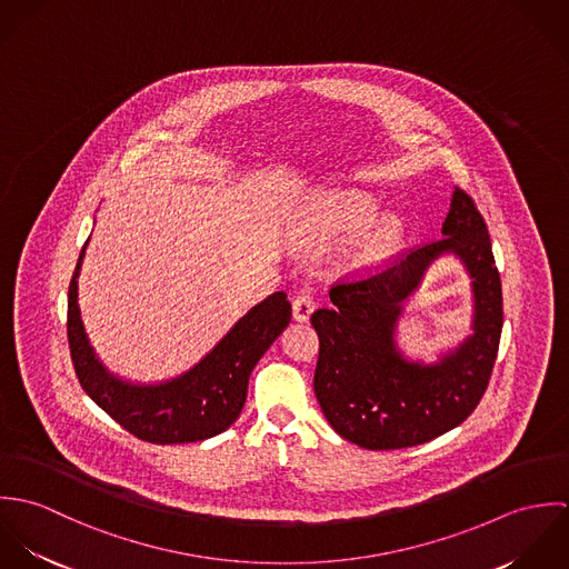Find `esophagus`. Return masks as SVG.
<instances>
[{
    "mask_svg": "<svg viewBox=\"0 0 569 569\" xmlns=\"http://www.w3.org/2000/svg\"><path fill=\"white\" fill-rule=\"evenodd\" d=\"M313 309H316V302L309 293H300L293 298V320L296 322H309Z\"/></svg>",
    "mask_w": 569,
    "mask_h": 569,
    "instance_id": "esophagus-1",
    "label": "esophagus"
}]
</instances>
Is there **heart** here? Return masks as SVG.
<instances>
[{
	"mask_svg": "<svg viewBox=\"0 0 569 569\" xmlns=\"http://www.w3.org/2000/svg\"><path fill=\"white\" fill-rule=\"evenodd\" d=\"M379 216L381 206L377 203V199L359 190L332 192L328 197H322L313 208L316 228L326 239H352L366 232ZM406 237V219L399 214H386L357 244V251L352 256L355 264H381L403 247Z\"/></svg>",
	"mask_w": 569,
	"mask_h": 569,
	"instance_id": "heart-1",
	"label": "heart"
}]
</instances>
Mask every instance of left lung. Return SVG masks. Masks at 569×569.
<instances>
[{
	"label": "left lung",
	"mask_w": 569,
	"mask_h": 569,
	"mask_svg": "<svg viewBox=\"0 0 569 569\" xmlns=\"http://www.w3.org/2000/svg\"><path fill=\"white\" fill-rule=\"evenodd\" d=\"M447 252L472 278L475 332L436 365L411 362L396 346V322L423 271ZM330 302L311 316L320 337L313 386L341 438L372 451L416 447L465 422L485 397L503 325L501 280L487 223L465 190H453L442 239L335 284Z\"/></svg>",
	"instance_id": "8db88e82"
}]
</instances>
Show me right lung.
I'll list each match as a JSON object with an SVG mask.
<instances>
[{
	"instance_id": "obj_1",
	"label": "right lung",
	"mask_w": 569,
	"mask_h": 569,
	"mask_svg": "<svg viewBox=\"0 0 569 569\" xmlns=\"http://www.w3.org/2000/svg\"><path fill=\"white\" fill-rule=\"evenodd\" d=\"M84 247L68 293V339L77 377L89 399L129 433L156 445L197 442L226 431L243 409L251 370L291 322L287 293L276 291L251 307L183 375L162 383H131L102 366L84 332L79 307Z\"/></svg>"
}]
</instances>
